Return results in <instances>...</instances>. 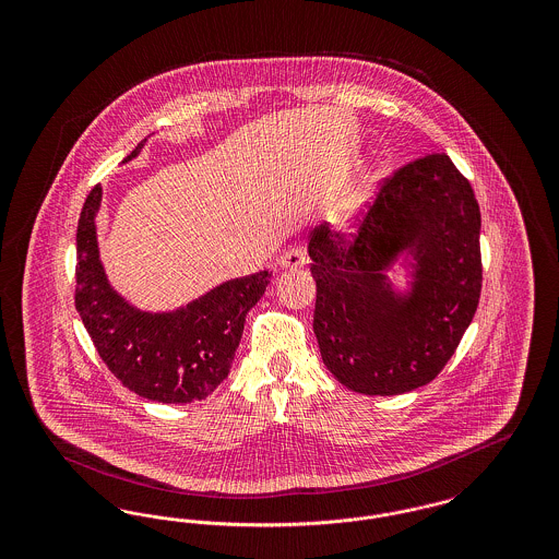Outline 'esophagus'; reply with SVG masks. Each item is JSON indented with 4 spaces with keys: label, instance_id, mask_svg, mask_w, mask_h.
Wrapping results in <instances>:
<instances>
[{
    "label": "esophagus",
    "instance_id": "obj_1",
    "mask_svg": "<svg viewBox=\"0 0 559 559\" xmlns=\"http://www.w3.org/2000/svg\"><path fill=\"white\" fill-rule=\"evenodd\" d=\"M308 264V255L304 249H289L278 258V266L289 267V270H297Z\"/></svg>",
    "mask_w": 559,
    "mask_h": 559
}]
</instances>
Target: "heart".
Listing matches in <instances>:
<instances>
[{
    "label": "heart",
    "mask_w": 559,
    "mask_h": 559,
    "mask_svg": "<svg viewBox=\"0 0 559 559\" xmlns=\"http://www.w3.org/2000/svg\"><path fill=\"white\" fill-rule=\"evenodd\" d=\"M383 176H385V167H379L365 185L356 188L346 201H342L335 207V212L331 215V222H333L335 230H340L342 235H352L360 228V224L365 222L367 213L371 210L377 187L383 180Z\"/></svg>",
    "instance_id": "1"
}]
</instances>
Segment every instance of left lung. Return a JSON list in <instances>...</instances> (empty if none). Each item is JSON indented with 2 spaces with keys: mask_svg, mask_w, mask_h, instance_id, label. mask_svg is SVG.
I'll use <instances>...</instances> for the list:
<instances>
[{
  "mask_svg": "<svg viewBox=\"0 0 559 559\" xmlns=\"http://www.w3.org/2000/svg\"><path fill=\"white\" fill-rule=\"evenodd\" d=\"M479 207L447 153L402 167L349 245L326 228L310 242L314 335L347 390L399 396L451 360L478 310ZM390 271H402L399 288Z\"/></svg>",
  "mask_w": 559,
  "mask_h": 559,
  "instance_id": "1",
  "label": "left lung"
}]
</instances>
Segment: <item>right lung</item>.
I'll use <instances>...</instances> for the list:
<instances>
[{
	"label": "right lung",
	"mask_w": 559,
	"mask_h": 559,
	"mask_svg": "<svg viewBox=\"0 0 559 559\" xmlns=\"http://www.w3.org/2000/svg\"><path fill=\"white\" fill-rule=\"evenodd\" d=\"M146 140L121 163L135 159ZM100 205L98 185L81 210L75 270V308L100 358L142 399L163 404L207 399L230 372L245 319L266 292L270 270L226 281L174 310H142L108 281L96 228Z\"/></svg>",
	"instance_id": "add662e5"
}]
</instances>
